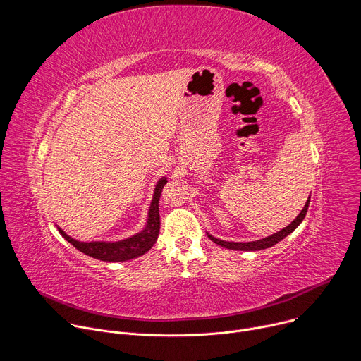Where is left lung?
<instances>
[{
    "instance_id": "8db88e82",
    "label": "left lung",
    "mask_w": 361,
    "mask_h": 361,
    "mask_svg": "<svg viewBox=\"0 0 361 361\" xmlns=\"http://www.w3.org/2000/svg\"><path fill=\"white\" fill-rule=\"evenodd\" d=\"M308 204H310V197H308L304 209L301 210V213L297 216V219H294V221L291 224H288L286 228H283L281 231L270 235V237H266L263 240H257V241H251V243H233V241H223V240H219V238H214L213 235L209 234V238L212 241H214L216 244L224 247V248H230V250H241V251H255V250H264V248H269V247H273L274 244H277L279 241H281L283 238H286L290 233H293L298 226L300 223L304 220L305 214H307V210H308Z\"/></svg>"
}]
</instances>
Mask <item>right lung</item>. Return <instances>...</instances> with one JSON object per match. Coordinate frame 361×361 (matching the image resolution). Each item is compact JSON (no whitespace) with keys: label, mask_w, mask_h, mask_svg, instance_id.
Returning <instances> with one entry per match:
<instances>
[{"label":"right lung","mask_w":361,"mask_h":361,"mask_svg":"<svg viewBox=\"0 0 361 361\" xmlns=\"http://www.w3.org/2000/svg\"><path fill=\"white\" fill-rule=\"evenodd\" d=\"M166 183H167V180L163 178L159 181V184L156 187V192H154L149 213H148L147 227L137 235H133L131 238L117 241V243H98V241L97 243H80V241L68 237L61 228H59V230L63 234V237L68 243H71L77 250H80L81 252H84L90 257H94V259H98L102 262H126V260L135 259V257L147 252L154 245V243H156V240L159 237V233H160L159 201H160V195H161V191H163Z\"/></svg>","instance_id":"right-lung-1"}]
</instances>
